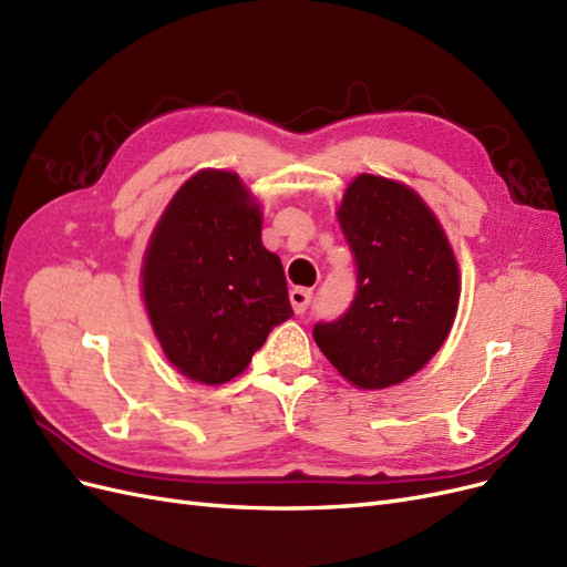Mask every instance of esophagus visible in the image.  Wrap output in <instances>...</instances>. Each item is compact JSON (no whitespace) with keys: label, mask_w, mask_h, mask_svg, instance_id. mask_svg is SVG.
I'll return each instance as SVG.
<instances>
[{"label":"esophagus","mask_w":567,"mask_h":567,"mask_svg":"<svg viewBox=\"0 0 567 567\" xmlns=\"http://www.w3.org/2000/svg\"><path fill=\"white\" fill-rule=\"evenodd\" d=\"M288 298H290V305H293L296 315H305L307 307H310V302H312V290H310V288L296 286V288H290Z\"/></svg>","instance_id":"obj_1"}]
</instances>
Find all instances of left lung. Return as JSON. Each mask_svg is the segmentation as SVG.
<instances>
[{"instance_id":"8db88e82","label":"left lung","mask_w":567,"mask_h":567,"mask_svg":"<svg viewBox=\"0 0 567 567\" xmlns=\"http://www.w3.org/2000/svg\"><path fill=\"white\" fill-rule=\"evenodd\" d=\"M338 221L357 262V293L346 315L315 326V340L352 385H398L450 336L461 293L456 257L421 196L385 177L359 175Z\"/></svg>"}]
</instances>
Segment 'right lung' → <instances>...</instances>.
Returning <instances> with one entry per match:
<instances>
[{"label":"right lung","instance_id":"obj_1","mask_svg":"<svg viewBox=\"0 0 567 567\" xmlns=\"http://www.w3.org/2000/svg\"><path fill=\"white\" fill-rule=\"evenodd\" d=\"M262 213L234 173L203 169L169 200L144 255L142 290L169 364L217 385L241 373L293 317Z\"/></svg>","mask_w":567,"mask_h":567}]
</instances>
